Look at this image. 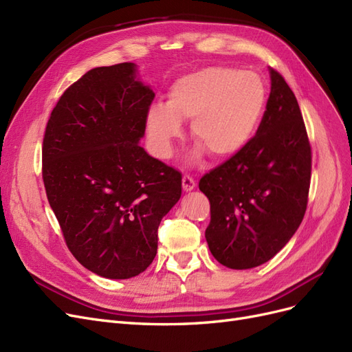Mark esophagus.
Returning <instances> with one entry per match:
<instances>
[{
    "label": "esophagus",
    "mask_w": 352,
    "mask_h": 352,
    "mask_svg": "<svg viewBox=\"0 0 352 352\" xmlns=\"http://www.w3.org/2000/svg\"><path fill=\"white\" fill-rule=\"evenodd\" d=\"M182 186H184V190H192L194 188H195V180H194V177L192 176H189V175H184V177H182Z\"/></svg>",
    "instance_id": "34e87169"
}]
</instances>
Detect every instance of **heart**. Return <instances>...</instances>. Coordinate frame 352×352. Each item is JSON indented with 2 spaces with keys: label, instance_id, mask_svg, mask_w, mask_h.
<instances>
[{
  "label": "heart",
  "instance_id": "heart-1",
  "mask_svg": "<svg viewBox=\"0 0 352 352\" xmlns=\"http://www.w3.org/2000/svg\"><path fill=\"white\" fill-rule=\"evenodd\" d=\"M265 107L258 74L232 67H206L179 78L170 87L166 107L153 104L146 131L158 155L167 157L190 122V136L214 158H229L250 142Z\"/></svg>",
  "mask_w": 352,
  "mask_h": 352
}]
</instances>
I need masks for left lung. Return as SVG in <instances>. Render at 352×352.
Wrapping results in <instances>:
<instances>
[{
  "mask_svg": "<svg viewBox=\"0 0 352 352\" xmlns=\"http://www.w3.org/2000/svg\"><path fill=\"white\" fill-rule=\"evenodd\" d=\"M270 78L257 133L199 180L210 201L208 248L229 269H252L274 257L307 210L311 145L289 85L274 69Z\"/></svg>",
  "mask_w": 352,
  "mask_h": 352,
  "instance_id": "1",
  "label": "left lung"
}]
</instances>
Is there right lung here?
I'll list each match as a JSON object with an SVG mask.
<instances>
[{"mask_svg": "<svg viewBox=\"0 0 352 352\" xmlns=\"http://www.w3.org/2000/svg\"><path fill=\"white\" fill-rule=\"evenodd\" d=\"M154 92L133 63L95 67L61 95L42 142V180L69 251L109 279L142 273L182 175L138 145Z\"/></svg>", "mask_w": 352, "mask_h": 352, "instance_id": "obj_1", "label": "right lung"}]
</instances>
